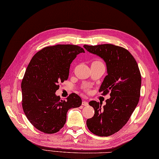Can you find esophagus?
<instances>
[{"label":"esophagus","instance_id":"esophagus-1","mask_svg":"<svg viewBox=\"0 0 159 159\" xmlns=\"http://www.w3.org/2000/svg\"><path fill=\"white\" fill-rule=\"evenodd\" d=\"M82 106H87L89 105V103L87 102L86 101H84H84L82 102Z\"/></svg>","mask_w":159,"mask_h":159}]
</instances>
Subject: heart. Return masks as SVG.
<instances>
[{
  "mask_svg": "<svg viewBox=\"0 0 159 159\" xmlns=\"http://www.w3.org/2000/svg\"><path fill=\"white\" fill-rule=\"evenodd\" d=\"M98 61V60H96V61Z\"/></svg>",
  "mask_w": 159,
  "mask_h": 159,
  "instance_id": "obj_1",
  "label": "heart"
}]
</instances>
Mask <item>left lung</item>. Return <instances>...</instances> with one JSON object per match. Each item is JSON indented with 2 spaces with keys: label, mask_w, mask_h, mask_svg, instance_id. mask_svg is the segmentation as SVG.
Returning a JSON list of instances; mask_svg holds the SVG:
<instances>
[{
  "label": "left lung",
  "mask_w": 159,
  "mask_h": 159,
  "mask_svg": "<svg viewBox=\"0 0 159 159\" xmlns=\"http://www.w3.org/2000/svg\"><path fill=\"white\" fill-rule=\"evenodd\" d=\"M84 47L106 61L107 75L99 89L111 98L102 108L101 103L89 102L95 115L88 119L89 130L100 137H108L124 127L137 107L141 93V75L134 57L125 48L111 44Z\"/></svg>",
  "instance_id": "1"
}]
</instances>
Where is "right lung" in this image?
I'll return each instance as SVG.
<instances>
[{
	"label": "right lung",
	"mask_w": 159,
	"mask_h": 159,
	"mask_svg": "<svg viewBox=\"0 0 159 159\" xmlns=\"http://www.w3.org/2000/svg\"><path fill=\"white\" fill-rule=\"evenodd\" d=\"M84 48L77 45L57 44L43 48L32 57L22 80V106L35 128L46 134L64 127L70 108H78L82 99L71 93L66 100L56 96L59 83L69 77L70 64Z\"/></svg>",
	"instance_id": "1"
}]
</instances>
